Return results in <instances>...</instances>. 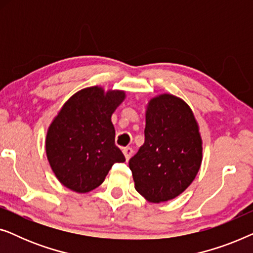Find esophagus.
<instances>
[{
	"label": "esophagus",
	"mask_w": 253,
	"mask_h": 253,
	"mask_svg": "<svg viewBox=\"0 0 253 253\" xmlns=\"http://www.w3.org/2000/svg\"><path fill=\"white\" fill-rule=\"evenodd\" d=\"M132 153H133V150L131 147L127 146V147H124L123 148V154H124V157H126V161L131 158V155H132Z\"/></svg>",
	"instance_id": "esophagus-1"
}]
</instances>
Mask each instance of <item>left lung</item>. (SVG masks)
Here are the masks:
<instances>
[{
	"mask_svg": "<svg viewBox=\"0 0 253 253\" xmlns=\"http://www.w3.org/2000/svg\"><path fill=\"white\" fill-rule=\"evenodd\" d=\"M145 143L129 161L134 189L151 203L181 195L198 174L203 160L199 126L188 103L172 94L151 99Z\"/></svg>",
	"mask_w": 253,
	"mask_h": 253,
	"instance_id": "8db88e82",
	"label": "left lung"
}]
</instances>
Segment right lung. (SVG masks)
<instances>
[{"mask_svg":"<svg viewBox=\"0 0 253 253\" xmlns=\"http://www.w3.org/2000/svg\"><path fill=\"white\" fill-rule=\"evenodd\" d=\"M126 92L99 86L83 88L64 103L48 127L46 154L51 170L65 188L92 191L116 162L126 158L115 145L112 115Z\"/></svg>","mask_w":253,"mask_h":253,"instance_id":"1","label":"right lung"}]
</instances>
